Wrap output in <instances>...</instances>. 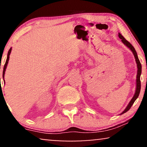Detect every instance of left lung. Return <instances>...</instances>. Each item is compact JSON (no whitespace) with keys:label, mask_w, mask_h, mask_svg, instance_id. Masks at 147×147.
<instances>
[{"label":"left lung","mask_w":147,"mask_h":147,"mask_svg":"<svg viewBox=\"0 0 147 147\" xmlns=\"http://www.w3.org/2000/svg\"><path fill=\"white\" fill-rule=\"evenodd\" d=\"M119 37L121 39L122 42H123V44L126 45V46H127L128 48H129L130 50H131L132 52H133V55H134V57H135V61H136V65H137V69H138V70H137V75H136V87L135 93V94H134L133 98H132L131 101H130L129 105H127V108H126L125 110H124L123 112H122L121 114H120V115H123V114H124V113H125L126 112H127V111H129L130 109H131L132 105H133V103L135 102L136 99L138 98V95H139L140 90V74H141V71H142V66H141V64H140V63L139 59H138V58L137 53H136L135 49L133 47V45H132L131 43L129 42V41H127V40H126V39L123 37V36H122V34H120V33H119Z\"/></svg>","instance_id":"obj_1"}]
</instances>
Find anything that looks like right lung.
I'll return each instance as SVG.
<instances>
[{
    "label": "right lung",
    "mask_w": 147,
    "mask_h": 147,
    "mask_svg": "<svg viewBox=\"0 0 147 147\" xmlns=\"http://www.w3.org/2000/svg\"><path fill=\"white\" fill-rule=\"evenodd\" d=\"M11 51H12V48H11L9 49V52H8V55H7V61H6V63L5 64V66H4V68H3V77L4 78V76H5V71H6V69H7V65H8V63H9V55L11 53ZM1 79V78H0ZM4 81H5V80H4Z\"/></svg>",
    "instance_id": "right-lung-1"
}]
</instances>
